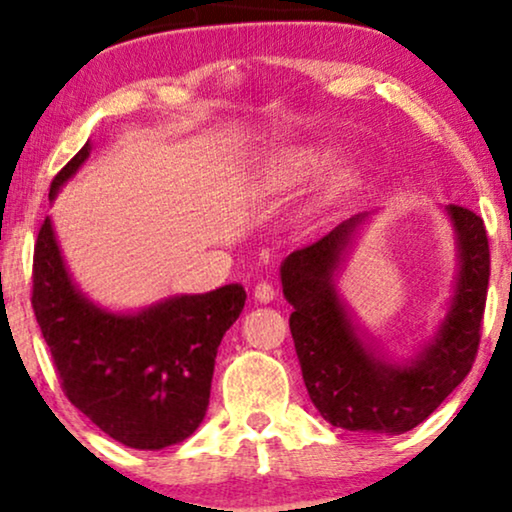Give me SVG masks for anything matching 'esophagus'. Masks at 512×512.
<instances>
[{"instance_id": "obj_1", "label": "esophagus", "mask_w": 512, "mask_h": 512, "mask_svg": "<svg viewBox=\"0 0 512 512\" xmlns=\"http://www.w3.org/2000/svg\"><path fill=\"white\" fill-rule=\"evenodd\" d=\"M254 298L258 300V303H270L272 298H275V286H272L270 282H265V279H261L254 286Z\"/></svg>"}]
</instances>
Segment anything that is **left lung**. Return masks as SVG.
Returning a JSON list of instances; mask_svg holds the SVG:
<instances>
[{
    "instance_id": "1",
    "label": "left lung",
    "mask_w": 512,
    "mask_h": 512,
    "mask_svg": "<svg viewBox=\"0 0 512 512\" xmlns=\"http://www.w3.org/2000/svg\"><path fill=\"white\" fill-rule=\"evenodd\" d=\"M461 247V272L452 307L433 340L410 366L375 361L356 338L331 289L335 263L359 216L296 249L282 265L293 345L312 403L321 417L347 431L405 433L422 424L471 373L482 335L489 286V240L482 216L450 205Z\"/></svg>"
}]
</instances>
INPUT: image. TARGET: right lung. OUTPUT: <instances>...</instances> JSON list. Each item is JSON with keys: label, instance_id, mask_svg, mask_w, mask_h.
Segmentation results:
<instances>
[{"label": "right lung", "instance_id": "obj_1", "mask_svg": "<svg viewBox=\"0 0 512 512\" xmlns=\"http://www.w3.org/2000/svg\"><path fill=\"white\" fill-rule=\"evenodd\" d=\"M88 153L86 142L55 174L48 198ZM30 300L74 408L118 443L160 450L186 440L205 417L216 352L247 291L228 284L139 314L102 312L74 289L46 219L34 242Z\"/></svg>", "mask_w": 512, "mask_h": 512}]
</instances>
